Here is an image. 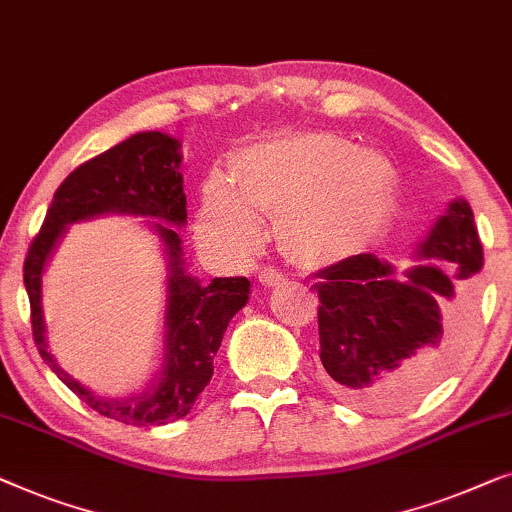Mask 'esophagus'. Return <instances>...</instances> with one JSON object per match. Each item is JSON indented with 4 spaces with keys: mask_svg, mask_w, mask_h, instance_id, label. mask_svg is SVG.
I'll list each match as a JSON object with an SVG mask.
<instances>
[{
    "mask_svg": "<svg viewBox=\"0 0 512 512\" xmlns=\"http://www.w3.org/2000/svg\"><path fill=\"white\" fill-rule=\"evenodd\" d=\"M285 280V276L276 269H264L262 273H259V283H262L264 287H276Z\"/></svg>",
    "mask_w": 512,
    "mask_h": 512,
    "instance_id": "1",
    "label": "esophagus"
}]
</instances>
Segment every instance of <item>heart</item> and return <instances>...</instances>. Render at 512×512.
I'll return each mask as SVG.
<instances>
[{
  "label": "heart",
  "instance_id": "heart-1",
  "mask_svg": "<svg viewBox=\"0 0 512 512\" xmlns=\"http://www.w3.org/2000/svg\"><path fill=\"white\" fill-rule=\"evenodd\" d=\"M392 164L336 134H285L234 157L229 181L213 174L201 190L199 241L227 255L259 246L257 218H280L285 246L306 253L315 241H369L394 204Z\"/></svg>",
  "mask_w": 512,
  "mask_h": 512
}]
</instances>
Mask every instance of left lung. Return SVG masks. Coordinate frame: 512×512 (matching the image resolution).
Here are the masks:
<instances>
[{
  "mask_svg": "<svg viewBox=\"0 0 512 512\" xmlns=\"http://www.w3.org/2000/svg\"><path fill=\"white\" fill-rule=\"evenodd\" d=\"M403 271L373 253L315 273L320 362L327 385L364 410H390L427 392L457 357L466 283L482 269L473 211L452 199Z\"/></svg>",
  "mask_w": 512,
  "mask_h": 512,
  "instance_id": "1",
  "label": "left lung"
}]
</instances>
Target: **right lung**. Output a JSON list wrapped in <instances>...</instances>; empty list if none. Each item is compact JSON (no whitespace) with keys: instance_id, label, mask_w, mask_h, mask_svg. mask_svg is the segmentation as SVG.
I'll return each instance as SVG.
<instances>
[{"instance_id":"add662e5","label":"right lung","mask_w":512,"mask_h":512,"mask_svg":"<svg viewBox=\"0 0 512 512\" xmlns=\"http://www.w3.org/2000/svg\"><path fill=\"white\" fill-rule=\"evenodd\" d=\"M181 141L164 132H139L71 171L57 187L41 232L25 259V290L32 306V331L50 371L99 415L146 427L176 422L211 383L213 357L229 320L248 304V278H213L204 285L187 269L183 239L187 225L181 174ZM129 214L143 217L163 243L168 259V306L161 366L146 388L127 398H102L69 377L47 348L42 318V273L69 224Z\"/></svg>"}]
</instances>
